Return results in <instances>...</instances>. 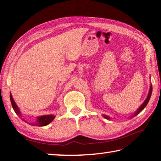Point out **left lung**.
Returning <instances> with one entry per match:
<instances>
[{
	"instance_id": "left-lung-1",
	"label": "left lung",
	"mask_w": 161,
	"mask_h": 161,
	"mask_svg": "<svg viewBox=\"0 0 161 161\" xmlns=\"http://www.w3.org/2000/svg\"><path fill=\"white\" fill-rule=\"evenodd\" d=\"M152 90H153V88H152V85H150V90H149V93H148V95H147V99H145V102L143 103H142V104L141 106L140 107V108L137 109V112L136 113H135V114H134V116H136V115H137V114H138L140 112H141L142 109H143L145 108V106L147 105V103H148V102H149V100H150V97H151V94H152ZM104 118H106V119H110L109 118V117H108V116H106V115H104Z\"/></svg>"
}]
</instances>
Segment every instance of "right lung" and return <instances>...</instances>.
I'll list each match as a JSON object with an SVG mask.
<instances>
[{"label":"right lung","mask_w":161,"mask_h":161,"mask_svg":"<svg viewBox=\"0 0 161 161\" xmlns=\"http://www.w3.org/2000/svg\"><path fill=\"white\" fill-rule=\"evenodd\" d=\"M10 99H11V103L12 104L13 109H14L15 113L19 114V115H21V113H20L19 108H18L17 105L15 103L14 99L12 97L11 94H10ZM55 116L52 115V114H49V115H44L38 117V120L34 122V123H32V125H36V126H45L47 125L48 124H49L51 122H52L53 119H54Z\"/></svg>","instance_id":"right-lung-1"}]
</instances>
